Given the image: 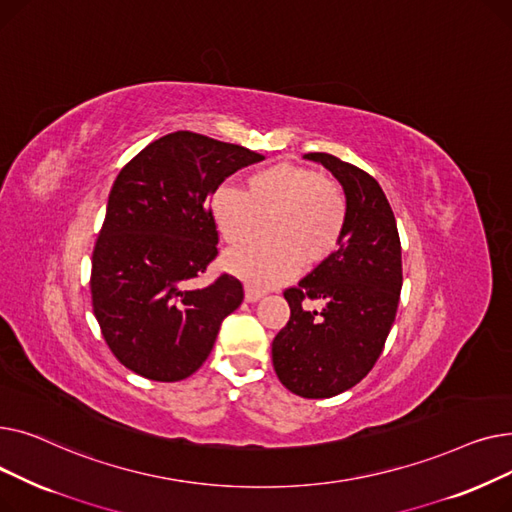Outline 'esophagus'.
Here are the masks:
<instances>
[{
	"label": "esophagus",
	"mask_w": 512,
	"mask_h": 512,
	"mask_svg": "<svg viewBox=\"0 0 512 512\" xmlns=\"http://www.w3.org/2000/svg\"><path fill=\"white\" fill-rule=\"evenodd\" d=\"M261 297H263V290H259V288L251 286V284L245 286V299H247V303H257Z\"/></svg>",
	"instance_id": "esophagus-1"
}]
</instances>
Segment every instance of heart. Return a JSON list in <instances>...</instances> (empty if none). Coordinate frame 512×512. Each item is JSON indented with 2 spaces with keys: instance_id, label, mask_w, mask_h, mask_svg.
Masks as SVG:
<instances>
[{
  "instance_id": "1",
  "label": "heart",
  "mask_w": 512,
  "mask_h": 512,
  "mask_svg": "<svg viewBox=\"0 0 512 512\" xmlns=\"http://www.w3.org/2000/svg\"><path fill=\"white\" fill-rule=\"evenodd\" d=\"M211 218L230 245L253 238L267 218V236L228 255L230 270L257 286H274L328 261L340 247L346 199L338 184L299 164H274L247 176L245 191L224 184L211 195Z\"/></svg>"
}]
</instances>
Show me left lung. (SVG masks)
Returning a JSON list of instances; mask_svg holds the SVG:
<instances>
[{
	"mask_svg": "<svg viewBox=\"0 0 512 512\" xmlns=\"http://www.w3.org/2000/svg\"><path fill=\"white\" fill-rule=\"evenodd\" d=\"M346 195L338 251L284 290L288 324L272 344L280 382L303 398H330L359 384L380 359L394 324L402 253L392 207L373 176L330 153H307ZM317 300L322 309L306 305Z\"/></svg>",
	"mask_w": 512,
	"mask_h": 512,
	"instance_id": "8db88e82",
	"label": "left lung"
}]
</instances>
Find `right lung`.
<instances>
[{"label":"right lung","mask_w":512,"mask_h":512,"mask_svg":"<svg viewBox=\"0 0 512 512\" xmlns=\"http://www.w3.org/2000/svg\"><path fill=\"white\" fill-rule=\"evenodd\" d=\"M263 155L197 132L166 134L120 170L91 259L93 313L114 357L153 382H180L209 357L224 317L245 299L222 274L191 288L218 257L209 203Z\"/></svg>","instance_id":"add662e5"}]
</instances>
